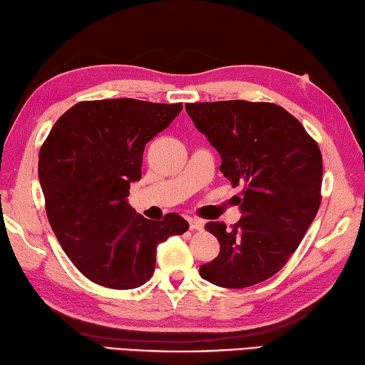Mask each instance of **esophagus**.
<instances>
[{
    "mask_svg": "<svg viewBox=\"0 0 365 365\" xmlns=\"http://www.w3.org/2000/svg\"><path fill=\"white\" fill-rule=\"evenodd\" d=\"M189 225H190V229H192V231H202V229L205 227V221L200 220V218H190Z\"/></svg>",
    "mask_w": 365,
    "mask_h": 365,
    "instance_id": "34e87169",
    "label": "esophagus"
}]
</instances>
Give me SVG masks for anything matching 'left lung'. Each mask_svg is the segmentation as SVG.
<instances>
[{
	"mask_svg": "<svg viewBox=\"0 0 365 365\" xmlns=\"http://www.w3.org/2000/svg\"><path fill=\"white\" fill-rule=\"evenodd\" d=\"M186 110L220 152L222 175L244 186L239 222H207L221 252L200 266V276L226 289L263 282L287 264L321 207V149L271 102H195Z\"/></svg>",
	"mask_w": 365,
	"mask_h": 365,
	"instance_id": "8db88e82",
	"label": "left lung"
}]
</instances>
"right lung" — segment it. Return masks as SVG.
<instances>
[{
	"instance_id": "obj_1",
	"label": "right lung",
	"mask_w": 365,
	"mask_h": 365,
	"mask_svg": "<svg viewBox=\"0 0 365 365\" xmlns=\"http://www.w3.org/2000/svg\"><path fill=\"white\" fill-rule=\"evenodd\" d=\"M182 104L138 99L83 101L56 121L40 149L38 178L49 225L70 261L94 284L130 290L155 271L160 242L189 222L136 215L126 197L140 179L144 147Z\"/></svg>"
}]
</instances>
